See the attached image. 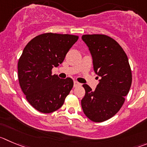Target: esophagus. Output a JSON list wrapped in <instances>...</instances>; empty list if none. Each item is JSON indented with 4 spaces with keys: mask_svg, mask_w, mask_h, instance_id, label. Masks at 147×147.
I'll return each mask as SVG.
<instances>
[{
    "mask_svg": "<svg viewBox=\"0 0 147 147\" xmlns=\"http://www.w3.org/2000/svg\"><path fill=\"white\" fill-rule=\"evenodd\" d=\"M81 84L79 83L78 82H76V81H74V87H76V86H80Z\"/></svg>",
    "mask_w": 147,
    "mask_h": 147,
    "instance_id": "34e87169",
    "label": "esophagus"
}]
</instances>
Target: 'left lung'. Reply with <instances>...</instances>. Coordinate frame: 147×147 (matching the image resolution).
I'll use <instances>...</instances> for the list:
<instances>
[{"label":"left lung","mask_w":147,"mask_h":147,"mask_svg":"<svg viewBox=\"0 0 147 147\" xmlns=\"http://www.w3.org/2000/svg\"><path fill=\"white\" fill-rule=\"evenodd\" d=\"M82 39L89 48L94 71L100 78L94 91L83 84L82 110L91 121L103 122L114 116L123 105L132 82L131 67L124 50L111 37L85 34Z\"/></svg>","instance_id":"left-lung-1"}]
</instances>
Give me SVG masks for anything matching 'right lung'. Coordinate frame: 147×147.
Wrapping results in <instances>:
<instances>
[{
    "mask_svg": "<svg viewBox=\"0 0 147 147\" xmlns=\"http://www.w3.org/2000/svg\"><path fill=\"white\" fill-rule=\"evenodd\" d=\"M79 37L45 33L31 40L18 63L19 82L27 101L43 113L58 110L74 86L71 78L61 79L52 68L62 63Z\"/></svg>",
    "mask_w": 147,
    "mask_h": 147,
    "instance_id": "obj_1",
    "label": "right lung"
}]
</instances>
